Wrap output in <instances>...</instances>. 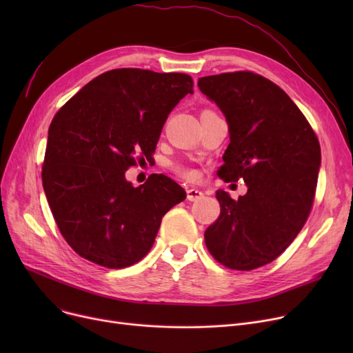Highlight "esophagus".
Returning a JSON list of instances; mask_svg holds the SVG:
<instances>
[{
	"label": "esophagus",
	"mask_w": 353,
	"mask_h": 353,
	"mask_svg": "<svg viewBox=\"0 0 353 353\" xmlns=\"http://www.w3.org/2000/svg\"><path fill=\"white\" fill-rule=\"evenodd\" d=\"M203 196V192L201 190H199V189H189L188 190V200H190V201H196V200H199V199H201Z\"/></svg>",
	"instance_id": "1"
}]
</instances>
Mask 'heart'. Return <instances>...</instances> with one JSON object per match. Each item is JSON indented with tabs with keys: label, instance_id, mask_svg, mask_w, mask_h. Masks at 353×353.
<instances>
[{
	"label": "heart",
	"instance_id": "b5f03b06",
	"mask_svg": "<svg viewBox=\"0 0 353 353\" xmlns=\"http://www.w3.org/2000/svg\"><path fill=\"white\" fill-rule=\"evenodd\" d=\"M174 170H176L180 176L186 177V179H193V177L196 176V173H194L193 170L188 169V167H184V165H174Z\"/></svg>",
	"mask_w": 353,
	"mask_h": 353
}]
</instances>
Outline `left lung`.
I'll return each instance as SVG.
<instances>
[{
	"mask_svg": "<svg viewBox=\"0 0 353 353\" xmlns=\"http://www.w3.org/2000/svg\"><path fill=\"white\" fill-rule=\"evenodd\" d=\"M197 84L229 124L230 143L217 176L248 184L239 200L216 192L220 214L206 229L205 242L219 263L253 270L281 256L305 226L316 192L321 144L299 107L261 74L221 72Z\"/></svg>",
	"mask_w": 353,
	"mask_h": 353,
	"instance_id": "obj_1",
	"label": "left lung"
}]
</instances>
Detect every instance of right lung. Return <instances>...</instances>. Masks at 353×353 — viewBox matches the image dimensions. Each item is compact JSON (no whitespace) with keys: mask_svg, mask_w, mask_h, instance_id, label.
Wrapping results in <instances>:
<instances>
[{"mask_svg":"<svg viewBox=\"0 0 353 353\" xmlns=\"http://www.w3.org/2000/svg\"><path fill=\"white\" fill-rule=\"evenodd\" d=\"M189 92V74L116 68L54 116L41 179L55 223L79 256L108 269L140 262L161 217L186 199L164 174L133 188L124 173L154 154L167 116Z\"/></svg>","mask_w":353,"mask_h":353,"instance_id":"obj_1","label":"right lung"}]
</instances>
